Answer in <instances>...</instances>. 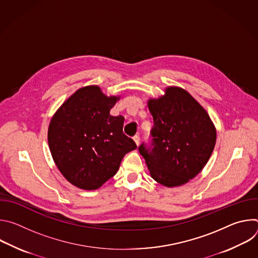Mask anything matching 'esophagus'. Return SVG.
Returning a JSON list of instances; mask_svg holds the SVG:
<instances>
[{
  "instance_id": "1",
  "label": "esophagus",
  "mask_w": 258,
  "mask_h": 258,
  "mask_svg": "<svg viewBox=\"0 0 258 258\" xmlns=\"http://www.w3.org/2000/svg\"><path fill=\"white\" fill-rule=\"evenodd\" d=\"M133 139H134V141H135L136 145H137V146H139V144H140V137H139L138 135H136Z\"/></svg>"
}]
</instances>
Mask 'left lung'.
Listing matches in <instances>:
<instances>
[{
    "label": "left lung",
    "instance_id": "obj_1",
    "mask_svg": "<svg viewBox=\"0 0 258 258\" xmlns=\"http://www.w3.org/2000/svg\"><path fill=\"white\" fill-rule=\"evenodd\" d=\"M153 116V149L139 147L150 175L173 188L194 178L208 162L216 142V128L206 110L179 87L147 103Z\"/></svg>",
    "mask_w": 258,
    "mask_h": 258
}]
</instances>
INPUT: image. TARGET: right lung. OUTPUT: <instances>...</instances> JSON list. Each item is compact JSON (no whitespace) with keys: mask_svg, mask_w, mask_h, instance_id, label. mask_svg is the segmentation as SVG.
<instances>
[{"mask_svg":"<svg viewBox=\"0 0 258 258\" xmlns=\"http://www.w3.org/2000/svg\"><path fill=\"white\" fill-rule=\"evenodd\" d=\"M120 96H106L96 85L73 93L57 109L48 128L53 160L62 175L83 190H97L137 149L123 132V116L110 115Z\"/></svg>","mask_w":258,"mask_h":258,"instance_id":"add662e5","label":"right lung"}]
</instances>
